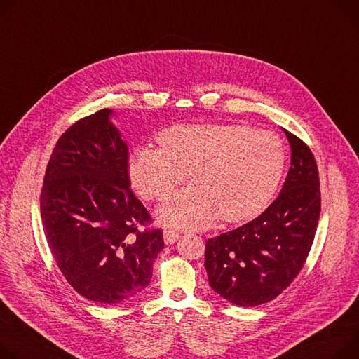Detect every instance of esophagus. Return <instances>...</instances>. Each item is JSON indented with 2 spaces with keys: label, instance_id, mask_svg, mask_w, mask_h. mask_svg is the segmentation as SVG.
<instances>
[{
  "label": "esophagus",
  "instance_id": "esophagus-1",
  "mask_svg": "<svg viewBox=\"0 0 359 359\" xmlns=\"http://www.w3.org/2000/svg\"><path fill=\"white\" fill-rule=\"evenodd\" d=\"M179 236H180V233L175 229H166L165 232H163V239H165L166 245H173L179 239Z\"/></svg>",
  "mask_w": 359,
  "mask_h": 359
}]
</instances>
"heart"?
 I'll return each instance as SVG.
<instances>
[{
	"label": "heart",
	"instance_id": "heart-1",
	"mask_svg": "<svg viewBox=\"0 0 359 359\" xmlns=\"http://www.w3.org/2000/svg\"><path fill=\"white\" fill-rule=\"evenodd\" d=\"M157 143L158 150L135 151L130 180L143 199L161 201L191 172L194 184L158 209L163 223L183 229H202L217 217H255L273 198L286 166L278 135L243 124L172 126Z\"/></svg>",
	"mask_w": 359,
	"mask_h": 359
}]
</instances>
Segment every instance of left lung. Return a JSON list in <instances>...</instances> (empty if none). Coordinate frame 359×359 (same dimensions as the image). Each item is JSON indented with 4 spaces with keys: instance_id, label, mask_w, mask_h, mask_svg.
I'll list each match as a JSON object with an SVG mask.
<instances>
[{
    "instance_id": "left-lung-1",
    "label": "left lung",
    "mask_w": 359,
    "mask_h": 359,
    "mask_svg": "<svg viewBox=\"0 0 359 359\" xmlns=\"http://www.w3.org/2000/svg\"><path fill=\"white\" fill-rule=\"evenodd\" d=\"M290 168L279 196L252 222L206 241L210 286L239 306L275 299L304 268L320 213L316 160L309 146L285 130Z\"/></svg>"
}]
</instances>
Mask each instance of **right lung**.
I'll return each instance as SVG.
<instances>
[{
    "label": "right lung",
    "instance_id": "add662e5",
    "mask_svg": "<svg viewBox=\"0 0 359 359\" xmlns=\"http://www.w3.org/2000/svg\"><path fill=\"white\" fill-rule=\"evenodd\" d=\"M103 109L57 140L40 196L50 252L70 286L114 305L142 292L165 248L163 231L130 189L128 149Z\"/></svg>",
    "mask_w": 359,
    "mask_h": 359
}]
</instances>
